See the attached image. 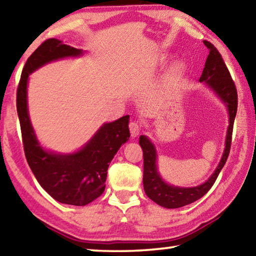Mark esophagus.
I'll return each mask as SVG.
<instances>
[{
	"instance_id": "1",
	"label": "esophagus",
	"mask_w": 256,
	"mask_h": 256,
	"mask_svg": "<svg viewBox=\"0 0 256 256\" xmlns=\"http://www.w3.org/2000/svg\"><path fill=\"white\" fill-rule=\"evenodd\" d=\"M130 132H131L132 138H136L140 134V125L136 122H131L130 123Z\"/></svg>"
}]
</instances>
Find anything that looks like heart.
Returning a JSON list of instances; mask_svg holds the SVG:
<instances>
[{"label":"heart","mask_w":256,"mask_h":256,"mask_svg":"<svg viewBox=\"0 0 256 256\" xmlns=\"http://www.w3.org/2000/svg\"><path fill=\"white\" fill-rule=\"evenodd\" d=\"M170 58L168 56L164 55L160 58V62L164 63L166 62V60ZM186 72H188V68H186V64L184 62H182V60H178V62H176L174 66H172V70H170V79L172 81H180L183 79V78L185 76Z\"/></svg>","instance_id":"heart-1"}]
</instances>
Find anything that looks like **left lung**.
<instances>
[{
  "label": "left lung",
  "mask_w": 256,
  "mask_h": 256,
  "mask_svg": "<svg viewBox=\"0 0 256 256\" xmlns=\"http://www.w3.org/2000/svg\"><path fill=\"white\" fill-rule=\"evenodd\" d=\"M203 42L209 48V55H208L204 68L198 81L204 84L211 92H214L227 108L229 125L227 128L226 140H224V149L218 166L204 183L192 186V188H182V186L167 183L162 178L158 170V154L154 142L146 136H140L138 144L144 150V192L154 202L167 209H177V208L190 204L206 196L226 164L229 150H230L232 125L237 112V90L219 52L211 42L206 40Z\"/></svg>",
  "instance_id": "8db88e82"
}]
</instances>
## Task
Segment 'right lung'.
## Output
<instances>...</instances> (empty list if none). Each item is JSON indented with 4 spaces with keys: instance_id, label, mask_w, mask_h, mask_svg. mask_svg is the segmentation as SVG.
Returning a JSON list of instances; mask_svg holds the SVG:
<instances>
[{
    "instance_id": "obj_1",
    "label": "right lung",
    "mask_w": 256,
    "mask_h": 256,
    "mask_svg": "<svg viewBox=\"0 0 256 256\" xmlns=\"http://www.w3.org/2000/svg\"><path fill=\"white\" fill-rule=\"evenodd\" d=\"M86 53L62 40H47L27 60L16 92L24 154L38 183L56 201L64 204L86 206L105 190L107 170L122 144L128 141L130 115L104 123L90 140L73 152H56L40 144L30 120L28 110L29 76L54 60L80 58Z\"/></svg>"
}]
</instances>
